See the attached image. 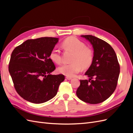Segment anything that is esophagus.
I'll list each match as a JSON object with an SVG mask.
<instances>
[{
  "label": "esophagus",
  "instance_id": "esophagus-1",
  "mask_svg": "<svg viewBox=\"0 0 133 133\" xmlns=\"http://www.w3.org/2000/svg\"><path fill=\"white\" fill-rule=\"evenodd\" d=\"M66 79H68V80H71V79H72V78L71 77H69V76H66Z\"/></svg>",
  "mask_w": 133,
  "mask_h": 133
}]
</instances>
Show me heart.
Returning a JSON list of instances; mask_svg holds the SVG:
<instances>
[{"mask_svg": "<svg viewBox=\"0 0 133 133\" xmlns=\"http://www.w3.org/2000/svg\"><path fill=\"white\" fill-rule=\"evenodd\" d=\"M62 46L65 51L73 53L71 63L63 64L58 68V71L69 77H73L83 69H87L93 61L94 53L92 49L77 38L69 37L63 42ZM50 58L54 63L59 64L62 62V57L58 49L54 48L50 52Z\"/></svg>", "mask_w": 133, "mask_h": 133, "instance_id": "1", "label": "heart"}]
</instances>
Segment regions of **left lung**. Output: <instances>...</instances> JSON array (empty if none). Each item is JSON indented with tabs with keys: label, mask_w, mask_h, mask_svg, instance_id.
Returning <instances> with one entry per match:
<instances>
[{
	"label": "left lung",
	"mask_w": 133,
	"mask_h": 133,
	"mask_svg": "<svg viewBox=\"0 0 133 133\" xmlns=\"http://www.w3.org/2000/svg\"><path fill=\"white\" fill-rule=\"evenodd\" d=\"M94 49L91 65L85 73L89 80H80L76 94L82 101L92 104L102 103L115 91L120 73V65L114 50L103 40L91 35H81Z\"/></svg>",
	"instance_id": "obj_1"
}]
</instances>
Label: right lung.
I'll return each mask as SVG.
<instances>
[{"label":"right lung","mask_w":133,"mask_h":133,"mask_svg":"<svg viewBox=\"0 0 133 133\" xmlns=\"http://www.w3.org/2000/svg\"><path fill=\"white\" fill-rule=\"evenodd\" d=\"M58 41L52 37L28 39L12 52L9 71L16 91L24 99L41 104L57 95L65 76L50 74L55 66L49 57Z\"/></svg>","instance_id":"add662e5"}]
</instances>
